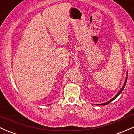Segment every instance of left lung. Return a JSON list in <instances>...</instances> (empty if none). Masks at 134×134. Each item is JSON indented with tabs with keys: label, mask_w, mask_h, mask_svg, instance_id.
<instances>
[{
	"label": "left lung",
	"mask_w": 134,
	"mask_h": 134,
	"mask_svg": "<svg viewBox=\"0 0 134 134\" xmlns=\"http://www.w3.org/2000/svg\"><path fill=\"white\" fill-rule=\"evenodd\" d=\"M127 75H128V73H127V74H126V79H125V83H124V85H123V87H122V88L121 89V90H119V91L118 92V93H117V94H116V96H114V98H112L111 99V100H109V102H106V103H101V104H97V105H107L108 104V103H110V102H111L112 101H113V100H114V99L115 98H116V97H117V96H118V95H119V94H120V93H121V92L122 91H123V89H124V87H125V85H126V81H127Z\"/></svg>",
	"instance_id": "left-lung-1"
}]
</instances>
